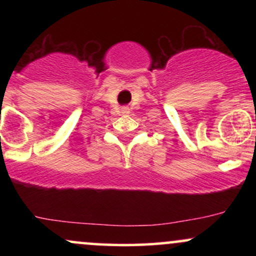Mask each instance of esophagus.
<instances>
[{
	"label": "esophagus",
	"mask_w": 256,
	"mask_h": 256,
	"mask_svg": "<svg viewBox=\"0 0 256 256\" xmlns=\"http://www.w3.org/2000/svg\"><path fill=\"white\" fill-rule=\"evenodd\" d=\"M125 112H126V108H125Z\"/></svg>",
	"instance_id": "esophagus-1"
}]
</instances>
